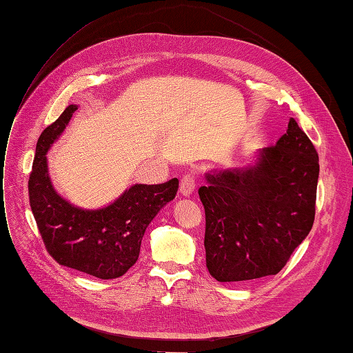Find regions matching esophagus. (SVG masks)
<instances>
[{"label": "esophagus", "instance_id": "esophagus-1", "mask_svg": "<svg viewBox=\"0 0 353 353\" xmlns=\"http://www.w3.org/2000/svg\"><path fill=\"white\" fill-rule=\"evenodd\" d=\"M194 188H196V179H194V176L192 173H188V174L181 177L180 192H181V194H183V196H189V194H192Z\"/></svg>", "mask_w": 353, "mask_h": 353}]
</instances>
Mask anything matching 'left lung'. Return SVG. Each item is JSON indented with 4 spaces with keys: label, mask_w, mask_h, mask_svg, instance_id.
<instances>
[{
    "label": "left lung",
    "mask_w": 353,
    "mask_h": 353,
    "mask_svg": "<svg viewBox=\"0 0 353 353\" xmlns=\"http://www.w3.org/2000/svg\"><path fill=\"white\" fill-rule=\"evenodd\" d=\"M319 154L290 119L276 145L245 170L206 174V268L219 282L276 275L308 236L316 215Z\"/></svg>",
    "instance_id": "8db88e82"
}]
</instances>
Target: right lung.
<instances>
[{
  "label": "right lung",
  "mask_w": 353,
  "mask_h": 353,
  "mask_svg": "<svg viewBox=\"0 0 353 353\" xmlns=\"http://www.w3.org/2000/svg\"><path fill=\"white\" fill-rule=\"evenodd\" d=\"M75 110L77 106L70 104L37 139L29 177L30 208L46 250L55 262L99 279H116L135 265L143 232L157 212L174 199L179 180L135 185L97 211H84L62 199L50 185L46 152Z\"/></svg>",
  "instance_id": "obj_1"
}]
</instances>
